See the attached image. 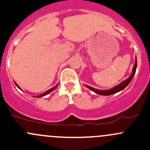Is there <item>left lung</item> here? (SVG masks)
I'll list each match as a JSON object with an SVG mask.
<instances>
[{
    "instance_id": "left-lung-1",
    "label": "left lung",
    "mask_w": 150,
    "mask_h": 150,
    "mask_svg": "<svg viewBox=\"0 0 150 150\" xmlns=\"http://www.w3.org/2000/svg\"><path fill=\"white\" fill-rule=\"evenodd\" d=\"M137 58H136L134 65V67H133L132 72V74L130 75V76L129 77V78H127L126 80H125V81L121 82L120 84L117 85L116 86H114V87L110 88V89H109V90H99V89H96V88L91 87V86H87V85H85V86H86L87 88H89V89H91V91H93L94 92L96 93V94H99V95L109 96V95L116 94V93L119 92V91H122V90H123L124 88H126L127 86L129 85V83L131 82L134 76L135 75V72H136V69H137Z\"/></svg>"
}]
</instances>
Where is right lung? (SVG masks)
Listing matches in <instances>:
<instances>
[{
	"label": "right lung",
	"instance_id": "obj_1",
	"mask_svg": "<svg viewBox=\"0 0 150 150\" xmlns=\"http://www.w3.org/2000/svg\"><path fill=\"white\" fill-rule=\"evenodd\" d=\"M15 84L16 85V86H17L18 88H20V89H21V88L19 87V86H18V85L16 83V82H15ZM57 86H58V84H57V85H56V86H54V87H53V88H50V89L48 90V91H45V92H44V93H43L42 94H40V95H38V96H36V97H43V96H46V95L49 94V93H51V91H54V90L55 89V88H56V87H57Z\"/></svg>",
	"mask_w": 150,
	"mask_h": 150
}]
</instances>
